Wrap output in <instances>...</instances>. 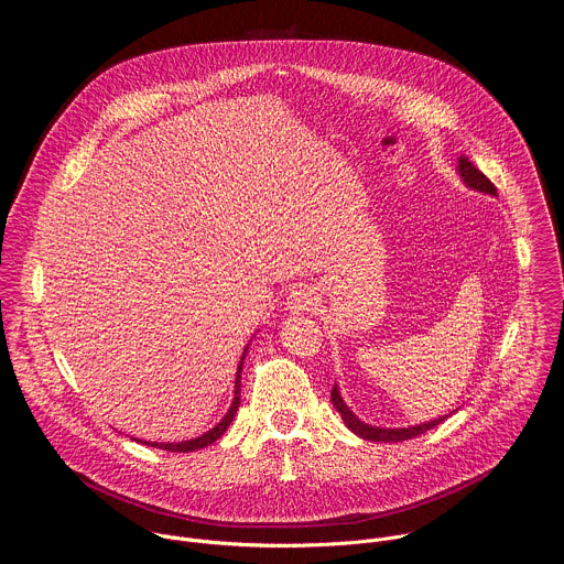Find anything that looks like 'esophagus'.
Returning a JSON list of instances; mask_svg holds the SVG:
<instances>
[{"label":"esophagus","instance_id":"34e87169","mask_svg":"<svg viewBox=\"0 0 564 564\" xmlns=\"http://www.w3.org/2000/svg\"><path fill=\"white\" fill-rule=\"evenodd\" d=\"M316 303H318V296L310 285H299L288 296V310L294 312V314L310 312V310L316 307Z\"/></svg>","mask_w":564,"mask_h":564}]
</instances>
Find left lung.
<instances>
[{"mask_svg":"<svg viewBox=\"0 0 564 564\" xmlns=\"http://www.w3.org/2000/svg\"><path fill=\"white\" fill-rule=\"evenodd\" d=\"M457 174H459V178L464 181V185H466L468 189L498 196L496 185H494L485 174H481L479 170H475L473 163H470V160H468L466 155H459V158H457ZM330 399H333L335 409L339 411L341 420L346 422V426H348L355 435H359L361 440H370V442H404V440H413V437H417V435H422V433L435 429L437 424H442V422L448 417V415H444V417H437V420H431V422H424V424H415V426H409V429H381V426H370V424L361 422V420L346 406V401H344V397H341L337 383H335V388H333V392H330Z\"/></svg>","mask_w":564,"mask_h":564,"instance_id":"1","label":"left lung"}]
</instances>
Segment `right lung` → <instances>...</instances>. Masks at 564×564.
<instances>
[{
	"mask_svg": "<svg viewBox=\"0 0 564 564\" xmlns=\"http://www.w3.org/2000/svg\"><path fill=\"white\" fill-rule=\"evenodd\" d=\"M248 346H250V344H248ZM246 355H248V348H246L243 357H240V364H238V368H236L231 406H229V411L225 413V417H223L214 429H209L207 433H203V435H198V437H194V440H185V442H140V444H149V446L163 448V451H172V453H192V451H198V448H205V446L214 444V442L227 431V426L231 424V420H234V415H236V411H238V406H240V370H243V359H246ZM135 442H138V440H135Z\"/></svg>",
	"mask_w": 564,
	"mask_h": 564,
	"instance_id": "obj_1",
	"label": "right lung"
}]
</instances>
